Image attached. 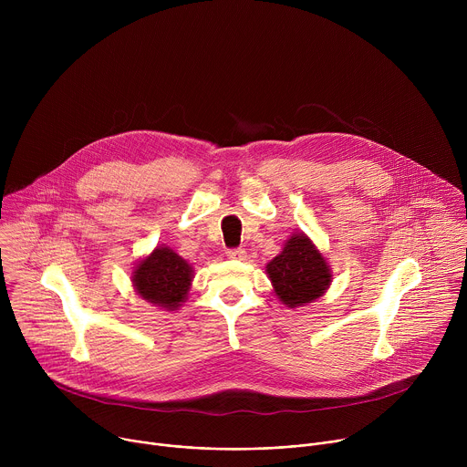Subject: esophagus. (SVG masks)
I'll use <instances>...</instances> for the list:
<instances>
[{
  "label": "esophagus",
  "instance_id": "obj_1",
  "mask_svg": "<svg viewBox=\"0 0 467 467\" xmlns=\"http://www.w3.org/2000/svg\"><path fill=\"white\" fill-rule=\"evenodd\" d=\"M245 249H242V247H231V249H227V256L229 258H234V260H244L245 258Z\"/></svg>",
  "mask_w": 467,
  "mask_h": 467
}]
</instances>
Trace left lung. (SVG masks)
Masks as SVG:
<instances>
[{
    "label": "left lung",
    "mask_w": 467,
    "mask_h": 467,
    "mask_svg": "<svg viewBox=\"0 0 467 467\" xmlns=\"http://www.w3.org/2000/svg\"><path fill=\"white\" fill-rule=\"evenodd\" d=\"M275 294L288 306L317 299L330 283L328 265L305 234H294L268 264Z\"/></svg>",
    "instance_id": "left-lung-1"
}]
</instances>
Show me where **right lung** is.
Instances as JSON below:
<instances>
[{
    "label": "right lung",
    "instance_id": "obj_1",
    "mask_svg": "<svg viewBox=\"0 0 467 467\" xmlns=\"http://www.w3.org/2000/svg\"><path fill=\"white\" fill-rule=\"evenodd\" d=\"M190 281V264L168 247H157L132 275V283L144 299L168 310H175L186 297Z\"/></svg>",
    "mask_w": 467,
    "mask_h": 467
}]
</instances>
